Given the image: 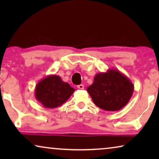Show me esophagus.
<instances>
[{
  "instance_id": "obj_1",
  "label": "esophagus",
  "mask_w": 159,
  "mask_h": 159,
  "mask_svg": "<svg viewBox=\"0 0 159 159\" xmlns=\"http://www.w3.org/2000/svg\"><path fill=\"white\" fill-rule=\"evenodd\" d=\"M77 88L80 89V90H83L84 85H83V84H79V85H77Z\"/></svg>"
}]
</instances>
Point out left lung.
Returning <instances> with one entry per match:
<instances>
[{
  "instance_id": "8db88e82",
  "label": "left lung",
  "mask_w": 159,
  "mask_h": 159,
  "mask_svg": "<svg viewBox=\"0 0 159 159\" xmlns=\"http://www.w3.org/2000/svg\"><path fill=\"white\" fill-rule=\"evenodd\" d=\"M87 91L98 107L116 111L129 102L133 94L134 84L119 70L109 69L106 72L98 73Z\"/></svg>"
}]
</instances>
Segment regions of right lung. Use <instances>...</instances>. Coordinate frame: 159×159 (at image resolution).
Wrapping results in <instances>:
<instances>
[{
  "instance_id": "1",
  "label": "right lung",
  "mask_w": 159,
  "mask_h": 159,
  "mask_svg": "<svg viewBox=\"0 0 159 159\" xmlns=\"http://www.w3.org/2000/svg\"><path fill=\"white\" fill-rule=\"evenodd\" d=\"M75 90L58 75H48L40 80L34 90L35 98L48 108H57L68 100Z\"/></svg>"
}]
</instances>
